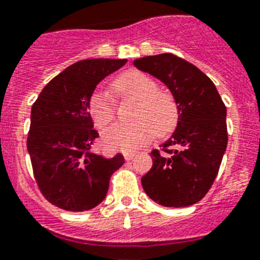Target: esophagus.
Here are the masks:
<instances>
[{
	"mask_svg": "<svg viewBox=\"0 0 260 260\" xmlns=\"http://www.w3.org/2000/svg\"><path fill=\"white\" fill-rule=\"evenodd\" d=\"M135 152H124V158H125V160H132L135 156Z\"/></svg>",
	"mask_w": 260,
	"mask_h": 260,
	"instance_id": "esophagus-1",
	"label": "esophagus"
}]
</instances>
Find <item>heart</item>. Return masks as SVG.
Segmentation results:
<instances>
[{"instance_id": "1", "label": "heart", "mask_w": 260, "mask_h": 260, "mask_svg": "<svg viewBox=\"0 0 260 260\" xmlns=\"http://www.w3.org/2000/svg\"><path fill=\"white\" fill-rule=\"evenodd\" d=\"M118 98L138 100L134 124H114L102 135L110 150L134 151L150 143L156 134L166 136L175 128L179 117L178 104L171 93L160 90L155 79L142 71H128L112 82ZM89 110L95 125L105 128L116 118L117 101L112 91L97 89L90 97Z\"/></svg>"}]
</instances>
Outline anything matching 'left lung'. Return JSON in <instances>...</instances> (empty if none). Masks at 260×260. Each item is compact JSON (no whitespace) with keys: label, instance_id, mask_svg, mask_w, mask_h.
<instances>
[{"label":"left lung","instance_id":"8db88e82","mask_svg":"<svg viewBox=\"0 0 260 260\" xmlns=\"http://www.w3.org/2000/svg\"><path fill=\"white\" fill-rule=\"evenodd\" d=\"M139 70L160 79L173 93L177 129L142 177L147 196L167 208L201 201L213 185L228 143L226 108L214 83L200 69L173 54L136 59Z\"/></svg>","mask_w":260,"mask_h":260}]
</instances>
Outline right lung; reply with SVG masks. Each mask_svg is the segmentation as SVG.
Returning <instances> with one entry per match:
<instances>
[{"label": "right lung", "mask_w": 260, "mask_h": 260, "mask_svg": "<svg viewBox=\"0 0 260 260\" xmlns=\"http://www.w3.org/2000/svg\"><path fill=\"white\" fill-rule=\"evenodd\" d=\"M126 59H86L47 83L32 105L26 139L34 175L47 201L83 212L105 198L112 174L124 165L121 154L104 158L91 151L98 132L89 112L90 97L102 79Z\"/></svg>", "instance_id": "obj_1"}]
</instances>
